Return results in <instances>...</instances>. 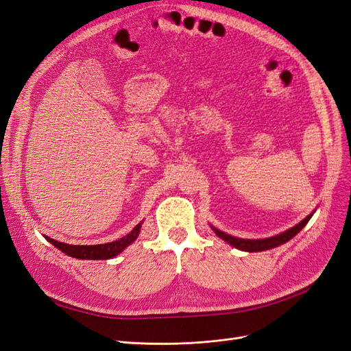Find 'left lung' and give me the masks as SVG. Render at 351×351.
Returning a JSON list of instances; mask_svg holds the SVG:
<instances>
[{"instance_id":"1","label":"left lung","mask_w":351,"mask_h":351,"mask_svg":"<svg viewBox=\"0 0 351 351\" xmlns=\"http://www.w3.org/2000/svg\"><path fill=\"white\" fill-rule=\"evenodd\" d=\"M315 210L316 209H313L312 214L307 215L303 221L299 222V224H295L294 227L280 232V234H277V236L267 237V239H240V237L230 236V234H227V232L215 228L214 226H210V228H212V231H214L219 239L227 241L228 244H231L232 247H236L239 250L250 252V253L252 252H263V250H269V249H274V247H278V246H281V244L291 240L297 234V232H300L302 228L307 224V222H309V219L315 214Z\"/></svg>"}]
</instances>
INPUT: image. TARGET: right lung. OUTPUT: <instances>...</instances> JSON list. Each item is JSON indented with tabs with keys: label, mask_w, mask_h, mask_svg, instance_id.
<instances>
[{
	"label": "right lung",
	"mask_w": 351,
	"mask_h": 351,
	"mask_svg": "<svg viewBox=\"0 0 351 351\" xmlns=\"http://www.w3.org/2000/svg\"><path fill=\"white\" fill-rule=\"evenodd\" d=\"M143 222H139L129 234L111 241V243H104V244H92V246H80V244H67V243H61L54 239H49L48 236H44L51 244L61 250L62 253H66L67 256L76 258V259H89V261H107L111 258H115L117 254H120L127 246L139 237V232L142 228Z\"/></svg>",
	"instance_id": "1"
}]
</instances>
